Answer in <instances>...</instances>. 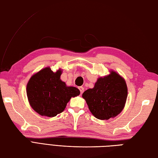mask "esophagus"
Segmentation results:
<instances>
[{
	"instance_id": "34e87169",
	"label": "esophagus",
	"mask_w": 158,
	"mask_h": 158,
	"mask_svg": "<svg viewBox=\"0 0 158 158\" xmlns=\"http://www.w3.org/2000/svg\"><path fill=\"white\" fill-rule=\"evenodd\" d=\"M79 91H80V93L82 94L83 93V92H84V88H83V87H79Z\"/></svg>"
}]
</instances>
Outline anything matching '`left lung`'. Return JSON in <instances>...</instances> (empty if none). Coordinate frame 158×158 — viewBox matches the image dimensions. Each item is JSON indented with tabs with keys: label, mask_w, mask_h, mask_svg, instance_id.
Listing matches in <instances>:
<instances>
[{
	"label": "left lung",
	"mask_w": 158,
	"mask_h": 158,
	"mask_svg": "<svg viewBox=\"0 0 158 158\" xmlns=\"http://www.w3.org/2000/svg\"><path fill=\"white\" fill-rule=\"evenodd\" d=\"M127 96L125 80L117 73L100 77L92 89L83 94L89 109L99 119H109L119 114L123 110Z\"/></svg>",
	"instance_id": "left-lung-1"
}]
</instances>
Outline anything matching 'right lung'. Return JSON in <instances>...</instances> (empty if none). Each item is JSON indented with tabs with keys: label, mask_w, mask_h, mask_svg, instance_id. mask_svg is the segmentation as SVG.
Masks as SVG:
<instances>
[{
	"label": "right lung",
	"mask_w": 158,
	"mask_h": 158,
	"mask_svg": "<svg viewBox=\"0 0 158 158\" xmlns=\"http://www.w3.org/2000/svg\"><path fill=\"white\" fill-rule=\"evenodd\" d=\"M62 70L53 73L50 68L33 75L26 87L30 105L41 115L55 117L65 109L71 97L79 95L75 87H67L60 80Z\"/></svg>",
	"instance_id": "obj_1"
}]
</instances>
